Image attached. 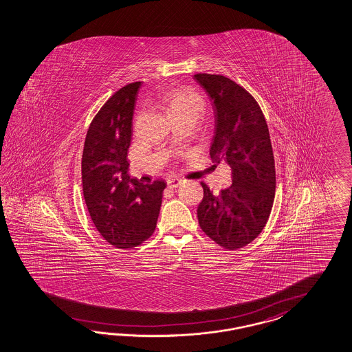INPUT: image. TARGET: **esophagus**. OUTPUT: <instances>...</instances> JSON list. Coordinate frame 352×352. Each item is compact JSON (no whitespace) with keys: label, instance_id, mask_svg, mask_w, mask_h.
<instances>
[{"label":"esophagus","instance_id":"34e87169","mask_svg":"<svg viewBox=\"0 0 352 352\" xmlns=\"http://www.w3.org/2000/svg\"><path fill=\"white\" fill-rule=\"evenodd\" d=\"M181 183V179H178V178H169V179H168V187H169V188H177Z\"/></svg>","mask_w":352,"mask_h":352}]
</instances>
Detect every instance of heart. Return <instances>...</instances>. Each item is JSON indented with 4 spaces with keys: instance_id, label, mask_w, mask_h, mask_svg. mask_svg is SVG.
I'll return each instance as SVG.
<instances>
[{
    "instance_id": "heart-1",
    "label": "heart",
    "mask_w": 352,
    "mask_h": 352,
    "mask_svg": "<svg viewBox=\"0 0 352 352\" xmlns=\"http://www.w3.org/2000/svg\"><path fill=\"white\" fill-rule=\"evenodd\" d=\"M162 104L169 111L171 118L186 114H199L204 111V100L196 92L177 88L168 92L162 98Z\"/></svg>"
}]
</instances>
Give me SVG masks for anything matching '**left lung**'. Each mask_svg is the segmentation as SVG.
<instances>
[{
  "label": "left lung",
  "instance_id": "obj_1",
  "mask_svg": "<svg viewBox=\"0 0 352 352\" xmlns=\"http://www.w3.org/2000/svg\"><path fill=\"white\" fill-rule=\"evenodd\" d=\"M215 110L210 156L232 169V186L214 195L201 183V229L219 246L237 250L263 232L276 196V166L265 116L251 94L227 76L199 73Z\"/></svg>",
  "mask_w": 352,
  "mask_h": 352
}]
</instances>
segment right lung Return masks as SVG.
Here are the masks:
<instances>
[{
  "mask_svg": "<svg viewBox=\"0 0 352 352\" xmlns=\"http://www.w3.org/2000/svg\"><path fill=\"white\" fill-rule=\"evenodd\" d=\"M141 82L120 88L96 114L82 156L83 197L100 234L116 248L151 237L162 206L164 181L143 184L128 175L134 106Z\"/></svg>",
  "mask_w": 352,
  "mask_h": 352,
  "instance_id": "obj_1",
  "label": "right lung"
}]
</instances>
